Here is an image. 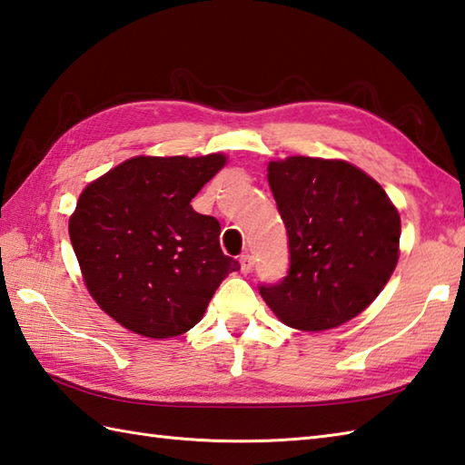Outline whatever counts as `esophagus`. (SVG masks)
Returning <instances> with one entry per match:
<instances>
[{"label":"esophagus","instance_id":"esophagus-1","mask_svg":"<svg viewBox=\"0 0 465 465\" xmlns=\"http://www.w3.org/2000/svg\"><path fill=\"white\" fill-rule=\"evenodd\" d=\"M241 271L246 274V272H251L252 271V267H254V261H252V257L251 254H241Z\"/></svg>","mask_w":465,"mask_h":465}]
</instances>
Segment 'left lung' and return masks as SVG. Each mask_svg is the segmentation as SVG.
Wrapping results in <instances>:
<instances>
[{"label":"left lung","instance_id":"1","mask_svg":"<svg viewBox=\"0 0 465 465\" xmlns=\"http://www.w3.org/2000/svg\"><path fill=\"white\" fill-rule=\"evenodd\" d=\"M269 186L289 236L287 277L261 285L282 323L325 331L365 311L400 259V213L381 184L345 160L269 163Z\"/></svg>","mask_w":465,"mask_h":465}]
</instances>
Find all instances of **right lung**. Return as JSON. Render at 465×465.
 Here are the masks:
<instances>
[{
  "label": "right lung",
  "mask_w": 465,
  "mask_h": 465,
  "mask_svg": "<svg viewBox=\"0 0 465 465\" xmlns=\"http://www.w3.org/2000/svg\"><path fill=\"white\" fill-rule=\"evenodd\" d=\"M224 163V154L136 156L84 188L70 241L90 295L122 327L183 335L241 269L221 251L219 221L191 204Z\"/></svg>",
  "instance_id": "1"
}]
</instances>
